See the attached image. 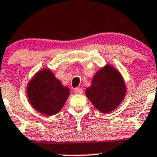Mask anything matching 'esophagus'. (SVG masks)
Wrapping results in <instances>:
<instances>
[{
	"label": "esophagus",
	"mask_w": 157,
	"mask_h": 157,
	"mask_svg": "<svg viewBox=\"0 0 157 157\" xmlns=\"http://www.w3.org/2000/svg\"><path fill=\"white\" fill-rule=\"evenodd\" d=\"M83 89L81 88H76L75 90H74V93H75L76 94H81V93H83Z\"/></svg>",
	"instance_id": "obj_1"
}]
</instances>
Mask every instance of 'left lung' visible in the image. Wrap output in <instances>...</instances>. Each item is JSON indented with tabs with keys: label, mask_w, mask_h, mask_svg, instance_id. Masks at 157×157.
Here are the masks:
<instances>
[{
	"label": "left lung",
	"mask_w": 157,
	"mask_h": 157,
	"mask_svg": "<svg viewBox=\"0 0 157 157\" xmlns=\"http://www.w3.org/2000/svg\"><path fill=\"white\" fill-rule=\"evenodd\" d=\"M126 89L124 80L112 66H106L96 73L86 95L100 112L108 113L114 110L124 99Z\"/></svg>",
	"instance_id": "1"
}]
</instances>
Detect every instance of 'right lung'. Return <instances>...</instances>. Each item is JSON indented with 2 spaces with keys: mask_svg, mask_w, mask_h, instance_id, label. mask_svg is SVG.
Returning a JSON list of instances; mask_svg holds the SVG:
<instances>
[{
  "mask_svg": "<svg viewBox=\"0 0 157 157\" xmlns=\"http://www.w3.org/2000/svg\"><path fill=\"white\" fill-rule=\"evenodd\" d=\"M27 93L34 109L45 115H52L64 105L70 90L63 86L49 70L45 69L38 72L28 84Z\"/></svg>",
  "mask_w": 157,
  "mask_h": 157,
  "instance_id": "right-lung-1",
  "label": "right lung"
}]
</instances>
